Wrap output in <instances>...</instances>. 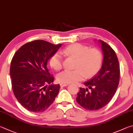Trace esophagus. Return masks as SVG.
<instances>
[{
	"instance_id": "obj_1",
	"label": "esophagus",
	"mask_w": 133,
	"mask_h": 133,
	"mask_svg": "<svg viewBox=\"0 0 133 133\" xmlns=\"http://www.w3.org/2000/svg\"><path fill=\"white\" fill-rule=\"evenodd\" d=\"M69 83H60V86L61 87H66V86L68 85Z\"/></svg>"
}]
</instances>
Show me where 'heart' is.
<instances>
[{"label": "heart", "instance_id": "obj_1", "mask_svg": "<svg viewBox=\"0 0 133 133\" xmlns=\"http://www.w3.org/2000/svg\"><path fill=\"white\" fill-rule=\"evenodd\" d=\"M62 53L76 59L74 70H65L57 75V80L62 83H72L90 78L98 72L103 64V56L97 48H89L83 44L75 43L64 49ZM49 64L55 70L62 66V56L56 52L51 56Z\"/></svg>", "mask_w": 133, "mask_h": 133}]
</instances>
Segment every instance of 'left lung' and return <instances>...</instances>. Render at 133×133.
Segmentation results:
<instances>
[{
  "label": "left lung",
  "instance_id": "8db88e82",
  "mask_svg": "<svg viewBox=\"0 0 133 133\" xmlns=\"http://www.w3.org/2000/svg\"><path fill=\"white\" fill-rule=\"evenodd\" d=\"M104 54L102 68L96 75L80 88L76 102L88 110H97L108 104L117 89L120 80L119 62L115 51L105 42L99 41Z\"/></svg>",
  "mask_w": 133,
  "mask_h": 133
}]
</instances>
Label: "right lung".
Listing matches in <instances>:
<instances>
[{
  "label": "right lung",
  "instance_id": "add662e5",
  "mask_svg": "<svg viewBox=\"0 0 133 133\" xmlns=\"http://www.w3.org/2000/svg\"><path fill=\"white\" fill-rule=\"evenodd\" d=\"M61 46L34 40L21 46L11 59L10 74L14 95L30 111L46 110L58 94L60 85L52 84L54 77L49 73L46 64Z\"/></svg>",
  "mask_w": 133,
  "mask_h": 133
}]
</instances>
